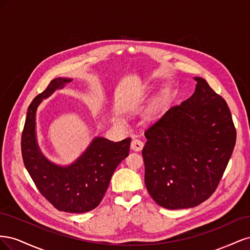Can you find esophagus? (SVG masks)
Listing matches in <instances>:
<instances>
[{
	"instance_id": "obj_1",
	"label": "esophagus",
	"mask_w": 250,
	"mask_h": 250,
	"mask_svg": "<svg viewBox=\"0 0 250 250\" xmlns=\"http://www.w3.org/2000/svg\"><path fill=\"white\" fill-rule=\"evenodd\" d=\"M130 146L133 151H141L144 147V143L138 139H134V140H132Z\"/></svg>"
}]
</instances>
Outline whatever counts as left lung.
<instances>
[{
    "mask_svg": "<svg viewBox=\"0 0 250 250\" xmlns=\"http://www.w3.org/2000/svg\"><path fill=\"white\" fill-rule=\"evenodd\" d=\"M194 94L145 131V185L165 208L198 206L214 193L236 144L231 113L201 77Z\"/></svg>",
    "mask_w": 250,
    "mask_h": 250,
    "instance_id": "1",
    "label": "left lung"
}]
</instances>
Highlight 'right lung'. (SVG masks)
Masks as SVG:
<instances>
[{
	"mask_svg": "<svg viewBox=\"0 0 250 250\" xmlns=\"http://www.w3.org/2000/svg\"><path fill=\"white\" fill-rule=\"evenodd\" d=\"M72 81V78L63 77L53 79L46 90L29 105L21 134V155L42 196L59 210L81 214L99 206L113 172L129 154L131 139L112 142L95 137L73 163L59 165L50 161L37 141V108L43 100Z\"/></svg>",
	"mask_w": 250,
	"mask_h": 250,
	"instance_id": "add662e5",
	"label": "right lung"
}]
</instances>
